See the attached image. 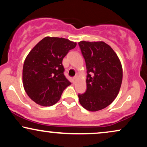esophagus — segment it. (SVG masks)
I'll return each instance as SVG.
<instances>
[{"label":"esophagus","mask_w":147,"mask_h":147,"mask_svg":"<svg viewBox=\"0 0 147 147\" xmlns=\"http://www.w3.org/2000/svg\"><path fill=\"white\" fill-rule=\"evenodd\" d=\"M76 79H77V77H75L72 78V83H75V81H76Z\"/></svg>","instance_id":"1"}]
</instances>
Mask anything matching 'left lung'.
Listing matches in <instances>:
<instances>
[{
    "mask_svg": "<svg viewBox=\"0 0 147 147\" xmlns=\"http://www.w3.org/2000/svg\"><path fill=\"white\" fill-rule=\"evenodd\" d=\"M79 45L87 68V90L79 94L81 106L89 111L105 109L118 95L123 69L117 55L103 41H80Z\"/></svg>",
    "mask_w": 147,
    "mask_h": 147,
    "instance_id": "8db88e82",
    "label": "left lung"
}]
</instances>
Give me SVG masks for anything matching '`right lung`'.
Returning <instances> with one entry per match:
<instances>
[{"mask_svg":"<svg viewBox=\"0 0 147 147\" xmlns=\"http://www.w3.org/2000/svg\"><path fill=\"white\" fill-rule=\"evenodd\" d=\"M76 45L66 38L46 36L30 51L24 63L22 80L28 96L36 104L55 105L71 84L64 75L62 60Z\"/></svg>","mask_w":147,"mask_h":147,"instance_id":"obj_1","label":"right lung"}]
</instances>
